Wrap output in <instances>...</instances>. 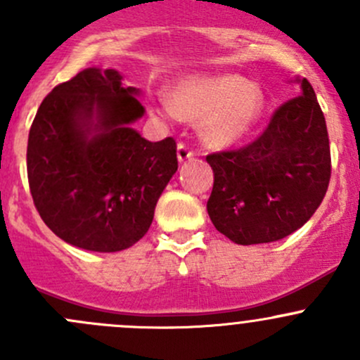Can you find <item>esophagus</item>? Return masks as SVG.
Segmentation results:
<instances>
[{
  "label": "esophagus",
  "mask_w": 360,
  "mask_h": 360,
  "mask_svg": "<svg viewBox=\"0 0 360 360\" xmlns=\"http://www.w3.org/2000/svg\"><path fill=\"white\" fill-rule=\"evenodd\" d=\"M193 151H191L184 143L177 144V160H179V162H186V160L193 158Z\"/></svg>",
  "instance_id": "esophagus-1"
}]
</instances>
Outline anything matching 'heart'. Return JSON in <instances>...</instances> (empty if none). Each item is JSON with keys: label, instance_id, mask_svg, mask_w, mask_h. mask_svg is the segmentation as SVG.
Instances as JSON below:
<instances>
[{"label": "heart", "instance_id": "b5f03b06", "mask_svg": "<svg viewBox=\"0 0 360 360\" xmlns=\"http://www.w3.org/2000/svg\"><path fill=\"white\" fill-rule=\"evenodd\" d=\"M263 106L259 86L242 76H197L179 83L174 90V106L162 104L158 115L202 120V136L207 143L230 146L254 129Z\"/></svg>", "mask_w": 360, "mask_h": 360}]
</instances>
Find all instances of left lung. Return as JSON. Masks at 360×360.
Returning <instances> with one entry per match:
<instances>
[{"label":"left lung","instance_id":"8db88e82","mask_svg":"<svg viewBox=\"0 0 360 360\" xmlns=\"http://www.w3.org/2000/svg\"><path fill=\"white\" fill-rule=\"evenodd\" d=\"M297 83L300 96L275 110L256 141L207 155L214 170L207 212L235 244L281 240L324 200L331 179L328 127L310 82Z\"/></svg>","mask_w":360,"mask_h":360}]
</instances>
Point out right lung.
Returning <instances> with one entry per match:
<instances>
[{
  "mask_svg": "<svg viewBox=\"0 0 360 360\" xmlns=\"http://www.w3.org/2000/svg\"><path fill=\"white\" fill-rule=\"evenodd\" d=\"M139 89L115 69L86 68L38 108L27 141L32 202L46 226L75 248L116 252L150 230L177 170L176 141L150 143L130 127L144 115Z\"/></svg>",
  "mask_w": 360,
  "mask_h": 360,
  "instance_id": "1",
  "label": "right lung"
}]
</instances>
